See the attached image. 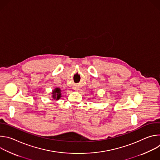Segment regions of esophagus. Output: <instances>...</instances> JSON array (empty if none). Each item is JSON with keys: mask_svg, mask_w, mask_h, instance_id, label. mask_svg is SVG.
Wrapping results in <instances>:
<instances>
[{"mask_svg": "<svg viewBox=\"0 0 160 160\" xmlns=\"http://www.w3.org/2000/svg\"><path fill=\"white\" fill-rule=\"evenodd\" d=\"M75 90H77L78 89V88H76V87H75V88H74Z\"/></svg>", "mask_w": 160, "mask_h": 160, "instance_id": "esophagus-1", "label": "esophagus"}]
</instances>
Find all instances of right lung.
Masks as SVG:
<instances>
[{
  "label": "right lung",
  "instance_id": "add662e5",
  "mask_svg": "<svg viewBox=\"0 0 160 160\" xmlns=\"http://www.w3.org/2000/svg\"><path fill=\"white\" fill-rule=\"evenodd\" d=\"M52 97L54 99H56V100L59 99L61 97V90L59 88H55L52 92Z\"/></svg>",
  "mask_w": 160,
  "mask_h": 160
}]
</instances>
